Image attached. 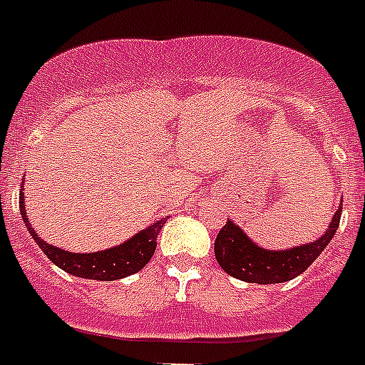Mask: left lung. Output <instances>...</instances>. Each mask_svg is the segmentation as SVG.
<instances>
[{"label": "left lung", "instance_id": "left-lung-1", "mask_svg": "<svg viewBox=\"0 0 365 365\" xmlns=\"http://www.w3.org/2000/svg\"><path fill=\"white\" fill-rule=\"evenodd\" d=\"M341 209H343V201L320 239L302 247H294L290 250H275V252L252 243L243 230L228 220L215 239V256L228 275L245 282L273 284V282L290 281L307 269L334 239L335 230L339 228Z\"/></svg>", "mask_w": 365, "mask_h": 365}]
</instances>
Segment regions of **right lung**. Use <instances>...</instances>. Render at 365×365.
<instances>
[{"instance_id":"add662e5","label":"right lung","mask_w":365,"mask_h":365,"mask_svg":"<svg viewBox=\"0 0 365 365\" xmlns=\"http://www.w3.org/2000/svg\"><path fill=\"white\" fill-rule=\"evenodd\" d=\"M20 215L24 220L26 228L35 239V243L39 245V249L48 256L52 264L62 267L63 271L71 273L75 277H84V279H94V281H116L122 277L133 275L137 271H141L148 260L153 258L154 250H156V237H158L160 230L165 224V220H158L147 230H143L132 239H128L126 243L115 249L101 250V252H88V255H75L69 250L58 249L52 245L45 243L43 239L37 237L34 232L31 224L28 222L24 207V196L20 194L19 197Z\"/></svg>"}]
</instances>
